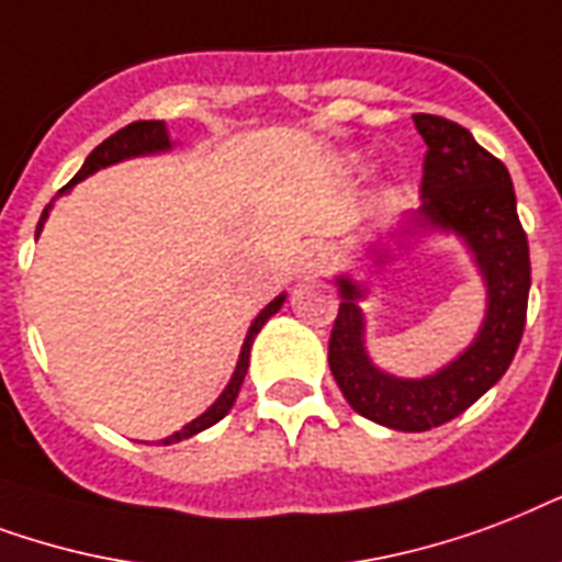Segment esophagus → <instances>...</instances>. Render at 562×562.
Instances as JSON below:
<instances>
[{"label": "esophagus", "instance_id": "obj_1", "mask_svg": "<svg viewBox=\"0 0 562 562\" xmlns=\"http://www.w3.org/2000/svg\"><path fill=\"white\" fill-rule=\"evenodd\" d=\"M299 267H302L304 276H316V272H322V267H325V249H322L319 243H311V246L302 251Z\"/></svg>", "mask_w": 562, "mask_h": 562}]
</instances>
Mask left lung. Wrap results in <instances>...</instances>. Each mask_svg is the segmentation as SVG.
Returning <instances> with one entry per match:
<instances>
[{
  "instance_id": "left-lung-1",
  "label": "left lung",
  "mask_w": 562,
  "mask_h": 562,
  "mask_svg": "<svg viewBox=\"0 0 562 562\" xmlns=\"http://www.w3.org/2000/svg\"><path fill=\"white\" fill-rule=\"evenodd\" d=\"M422 140L419 220L460 234L486 281V319L475 342L437 375L393 378L372 367L363 349V295L351 278H337L342 302L330 328L328 367L346 402L393 430H430L472 407L513 363L528 316L530 251L516 213L510 172L446 116L413 114Z\"/></svg>"
}]
</instances>
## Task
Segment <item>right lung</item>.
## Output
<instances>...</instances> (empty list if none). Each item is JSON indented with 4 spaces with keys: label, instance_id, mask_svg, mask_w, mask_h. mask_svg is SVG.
<instances>
[{
    "label": "right lung",
    "instance_id": "obj_1",
    "mask_svg": "<svg viewBox=\"0 0 562 562\" xmlns=\"http://www.w3.org/2000/svg\"><path fill=\"white\" fill-rule=\"evenodd\" d=\"M169 149V137H167V128H164V123L160 120H140V123H132L125 125V128H120L116 134H111L108 140H102L99 146H95L90 155H87L85 167L78 169L76 178L69 181L64 190H69L72 184H78V181H85L87 176H93L95 169L102 167H111V164H116V160H125V158H137V155H151V151H164ZM60 190V193H64ZM58 193V195H60ZM52 204H46V211H43L41 222H37V234H41L43 228V220H46V213H49ZM281 302H284V295H278L276 302H269L263 311L258 313V319L251 322L249 328V337H246V342H243V351H240V363H237V369H234V378L228 381V386H225V393L216 398V402L207 407V411L199 416V419H193L190 425H184L181 430H176L172 437L160 439L164 446H169V442H181V439L193 437V434H199V430L211 428V425H216V422L225 416V413L232 411L234 402H237V393H240L243 386V378H246V369H249V351H251V340H255V334H258L260 328H263V322L272 316V313H278V307H281Z\"/></svg>",
    "mask_w": 562,
    "mask_h": 562
}]
</instances>
